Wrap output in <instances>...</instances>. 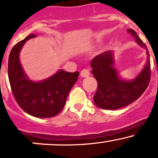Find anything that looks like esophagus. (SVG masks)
<instances>
[{
    "label": "esophagus",
    "mask_w": 158,
    "mask_h": 158,
    "mask_svg": "<svg viewBox=\"0 0 158 158\" xmlns=\"http://www.w3.org/2000/svg\"><path fill=\"white\" fill-rule=\"evenodd\" d=\"M89 74H90L89 70L87 69H83L80 72V75L82 77H87V76H89Z\"/></svg>",
    "instance_id": "obj_1"
}]
</instances>
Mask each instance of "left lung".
<instances>
[{"label":"left lung","instance_id":"left-lung-1","mask_svg":"<svg viewBox=\"0 0 158 158\" xmlns=\"http://www.w3.org/2000/svg\"><path fill=\"white\" fill-rule=\"evenodd\" d=\"M138 44L146 49L148 61L141 73L132 81L119 79L113 68L114 60L111 51L96 56L91 61L92 73L98 82L94 95L95 106L102 109L114 110L128 106L144 92L151 80V62L147 47L133 30H127Z\"/></svg>","mask_w":158,"mask_h":158}]
</instances>
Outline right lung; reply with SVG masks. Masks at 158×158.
<instances>
[{
  "label": "right lung",
  "mask_w": 158,
  "mask_h": 158,
  "mask_svg": "<svg viewBox=\"0 0 158 158\" xmlns=\"http://www.w3.org/2000/svg\"><path fill=\"white\" fill-rule=\"evenodd\" d=\"M35 36L29 35L11 49L8 59L9 82L15 100L23 111L36 118L53 117L64 107L79 73L60 70L41 82L29 80L20 63L19 53L25 42Z\"/></svg>",
  "instance_id": "1"
}]
</instances>
